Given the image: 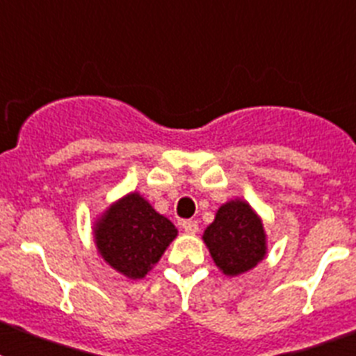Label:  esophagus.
Here are the masks:
<instances>
[{
    "instance_id": "1",
    "label": "esophagus",
    "mask_w": 356,
    "mask_h": 356,
    "mask_svg": "<svg viewBox=\"0 0 356 356\" xmlns=\"http://www.w3.org/2000/svg\"><path fill=\"white\" fill-rule=\"evenodd\" d=\"M181 228H184L185 232H187V234L194 235V234H197V229H200V226H197L196 221H191V219H188V221L181 222Z\"/></svg>"
}]
</instances>
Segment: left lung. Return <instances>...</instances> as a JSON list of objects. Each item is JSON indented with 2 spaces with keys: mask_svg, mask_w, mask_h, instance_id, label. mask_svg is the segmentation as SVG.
<instances>
[{
  "mask_svg": "<svg viewBox=\"0 0 356 356\" xmlns=\"http://www.w3.org/2000/svg\"><path fill=\"white\" fill-rule=\"evenodd\" d=\"M201 238L217 269L226 276L251 271L267 254L262 217L241 197L226 201L217 209Z\"/></svg>",
  "mask_w": 356,
  "mask_h": 356,
  "instance_id": "1",
  "label": "left lung"
}]
</instances>
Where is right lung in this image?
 Wrapping results in <instances>:
<instances>
[{"label":"right lung","instance_id":"add662e5","mask_svg":"<svg viewBox=\"0 0 356 356\" xmlns=\"http://www.w3.org/2000/svg\"><path fill=\"white\" fill-rule=\"evenodd\" d=\"M92 235L97 253L114 271L128 280H143L162 259L178 229L143 194L128 193L94 219Z\"/></svg>","mask_w":356,"mask_h":356}]
</instances>
